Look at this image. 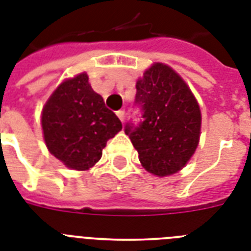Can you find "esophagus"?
<instances>
[{"mask_svg": "<svg viewBox=\"0 0 251 251\" xmlns=\"http://www.w3.org/2000/svg\"><path fill=\"white\" fill-rule=\"evenodd\" d=\"M116 114H117V117L121 120V121H124L125 120V110H117L116 112Z\"/></svg>", "mask_w": 251, "mask_h": 251, "instance_id": "obj_1", "label": "esophagus"}]
</instances>
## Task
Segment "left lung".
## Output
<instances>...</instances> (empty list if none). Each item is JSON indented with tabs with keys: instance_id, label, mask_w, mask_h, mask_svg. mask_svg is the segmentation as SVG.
<instances>
[{
	"instance_id": "left-lung-1",
	"label": "left lung",
	"mask_w": 251,
	"mask_h": 251,
	"mask_svg": "<svg viewBox=\"0 0 251 251\" xmlns=\"http://www.w3.org/2000/svg\"><path fill=\"white\" fill-rule=\"evenodd\" d=\"M139 125L127 122L129 135L146 171L159 177L181 171L198 147L201 109L185 80L168 65L156 62L137 80Z\"/></svg>"
}]
</instances>
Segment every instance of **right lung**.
Masks as SVG:
<instances>
[{
    "label": "right lung",
    "instance_id": "right-lung-1",
    "mask_svg": "<svg viewBox=\"0 0 251 251\" xmlns=\"http://www.w3.org/2000/svg\"><path fill=\"white\" fill-rule=\"evenodd\" d=\"M41 127L53 156L70 169L87 171L101 159L106 142L122 124L82 73L64 80L50 95L41 112Z\"/></svg>",
    "mask_w": 251,
    "mask_h": 251
}]
</instances>
